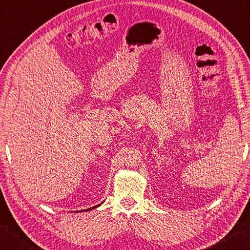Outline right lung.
I'll list each match as a JSON object with an SVG mask.
<instances>
[{"instance_id": "obj_1", "label": "right lung", "mask_w": 250, "mask_h": 250, "mask_svg": "<svg viewBox=\"0 0 250 250\" xmlns=\"http://www.w3.org/2000/svg\"><path fill=\"white\" fill-rule=\"evenodd\" d=\"M99 206H101V205H96V206L92 207V208H89V209H86V210H83V211H89V210H92V209H94V208H97Z\"/></svg>"}]
</instances>
